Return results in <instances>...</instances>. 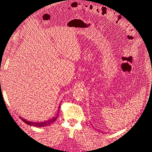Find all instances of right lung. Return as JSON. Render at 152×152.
Listing matches in <instances>:
<instances>
[{
	"instance_id": "obj_1",
	"label": "right lung",
	"mask_w": 152,
	"mask_h": 152,
	"mask_svg": "<svg viewBox=\"0 0 152 152\" xmlns=\"http://www.w3.org/2000/svg\"><path fill=\"white\" fill-rule=\"evenodd\" d=\"M60 107H59V108ZM58 117V114H56V115L53 117L52 118L49 119V120L47 121H44V122H30L26 121V119L22 118L21 117H20V118L21 119V120L23 121L25 124H28V125L30 126H35V127H45V126H50V124H53L55 121L56 120V118Z\"/></svg>"
}]
</instances>
